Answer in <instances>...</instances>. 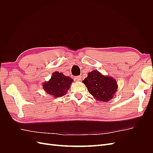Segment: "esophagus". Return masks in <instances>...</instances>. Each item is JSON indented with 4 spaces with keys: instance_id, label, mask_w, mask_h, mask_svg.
Instances as JSON below:
<instances>
[{
    "instance_id": "obj_1",
    "label": "esophagus",
    "mask_w": 153,
    "mask_h": 153,
    "mask_svg": "<svg viewBox=\"0 0 153 153\" xmlns=\"http://www.w3.org/2000/svg\"><path fill=\"white\" fill-rule=\"evenodd\" d=\"M75 80H76L80 81V80H81V79H82V76H76V77L75 78Z\"/></svg>"
}]
</instances>
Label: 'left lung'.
Returning a JSON list of instances; mask_svg holds the SVG:
<instances>
[{
    "mask_svg": "<svg viewBox=\"0 0 153 153\" xmlns=\"http://www.w3.org/2000/svg\"><path fill=\"white\" fill-rule=\"evenodd\" d=\"M82 82L94 99L103 102L112 100L118 88L117 82L113 77L103 75L96 70L88 73Z\"/></svg>",
    "mask_w": 153,
    "mask_h": 153,
    "instance_id": "8db88e82",
    "label": "left lung"
}]
</instances>
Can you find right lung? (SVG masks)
Listing matches in <instances>:
<instances>
[{"instance_id": "1", "label": "right lung", "mask_w": 153, "mask_h": 153, "mask_svg": "<svg viewBox=\"0 0 153 153\" xmlns=\"http://www.w3.org/2000/svg\"><path fill=\"white\" fill-rule=\"evenodd\" d=\"M73 82L71 77L66 76L62 73L55 71L49 81L43 83V88L53 98H59L66 94Z\"/></svg>"}]
</instances>
